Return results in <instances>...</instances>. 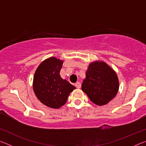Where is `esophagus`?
I'll list each match as a JSON object with an SVG mask.
<instances>
[{
	"instance_id": "obj_1",
	"label": "esophagus",
	"mask_w": 146,
	"mask_h": 146,
	"mask_svg": "<svg viewBox=\"0 0 146 146\" xmlns=\"http://www.w3.org/2000/svg\"><path fill=\"white\" fill-rule=\"evenodd\" d=\"M75 86H76V88H78V89H80L81 88V84L79 82H76L75 84Z\"/></svg>"
}]
</instances>
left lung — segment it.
Returning <instances> with one entry per match:
<instances>
[{"mask_svg":"<svg viewBox=\"0 0 146 146\" xmlns=\"http://www.w3.org/2000/svg\"><path fill=\"white\" fill-rule=\"evenodd\" d=\"M119 82L117 74L104 62L95 61L88 66L82 90L92 102L104 106L117 95Z\"/></svg>","mask_w":146,"mask_h":146,"instance_id":"left-lung-1","label":"left lung"}]
</instances>
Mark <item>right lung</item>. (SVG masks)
Returning a JSON list of instances; mask_svg holds the SVG:
<instances>
[{
  "label": "right lung",
  "instance_id": "right-lung-1",
  "mask_svg": "<svg viewBox=\"0 0 146 146\" xmlns=\"http://www.w3.org/2000/svg\"><path fill=\"white\" fill-rule=\"evenodd\" d=\"M64 61L55 57L44 60L35 73L33 88L36 97L48 107L58 109L65 104L75 87L61 78Z\"/></svg>",
  "mask_w": 146,
  "mask_h": 146
}]
</instances>
